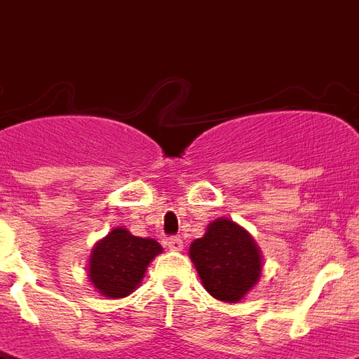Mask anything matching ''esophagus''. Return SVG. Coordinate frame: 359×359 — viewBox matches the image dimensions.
<instances>
[{"label":"esophagus","mask_w":359,"mask_h":359,"mask_svg":"<svg viewBox=\"0 0 359 359\" xmlns=\"http://www.w3.org/2000/svg\"><path fill=\"white\" fill-rule=\"evenodd\" d=\"M165 244H168L169 250H175V251L182 250V238H180V236H169Z\"/></svg>","instance_id":"1"}]
</instances>
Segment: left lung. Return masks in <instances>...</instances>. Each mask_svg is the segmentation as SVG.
Segmentation results:
<instances>
[{
	"label": "left lung",
	"instance_id": "1",
	"mask_svg": "<svg viewBox=\"0 0 359 359\" xmlns=\"http://www.w3.org/2000/svg\"><path fill=\"white\" fill-rule=\"evenodd\" d=\"M203 287L218 300L238 302L261 276L255 242L231 219H216L203 238L190 245Z\"/></svg>",
	"mask_w": 359,
	"mask_h": 359
}]
</instances>
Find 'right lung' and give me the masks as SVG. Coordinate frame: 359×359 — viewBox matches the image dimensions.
I'll use <instances>...</instances> for the list:
<instances>
[{"label":"right lung","instance_id":"1","mask_svg":"<svg viewBox=\"0 0 359 359\" xmlns=\"http://www.w3.org/2000/svg\"><path fill=\"white\" fill-rule=\"evenodd\" d=\"M162 251L152 238H140L126 229H114L93 250L89 278L108 298H123L140 285L149 262Z\"/></svg>","mask_w":359,"mask_h":359}]
</instances>
